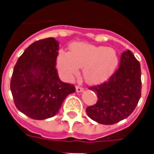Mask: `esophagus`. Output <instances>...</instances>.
Listing matches in <instances>:
<instances>
[{
  "label": "esophagus",
  "instance_id": "esophagus-1",
  "mask_svg": "<svg viewBox=\"0 0 154 154\" xmlns=\"http://www.w3.org/2000/svg\"><path fill=\"white\" fill-rule=\"evenodd\" d=\"M83 91L84 89L82 87H79V86H77V87H76V91H77V92H82Z\"/></svg>",
  "mask_w": 154,
  "mask_h": 154
}]
</instances>
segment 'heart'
Listing matches in <instances>:
<instances>
[{"instance_id":"heart-1","label":"heart","mask_w":154,"mask_h":154,"mask_svg":"<svg viewBox=\"0 0 154 154\" xmlns=\"http://www.w3.org/2000/svg\"><path fill=\"white\" fill-rule=\"evenodd\" d=\"M70 49V53L60 51L57 57V68L65 79H70L82 67L88 83H101L111 75L119 62L118 54L112 48L73 43Z\"/></svg>"}]
</instances>
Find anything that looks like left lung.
I'll list each match as a JSON object with an SVG mask.
<instances>
[{
  "label": "left lung",
  "instance_id": "left-lung-1",
  "mask_svg": "<svg viewBox=\"0 0 154 154\" xmlns=\"http://www.w3.org/2000/svg\"><path fill=\"white\" fill-rule=\"evenodd\" d=\"M141 68L130 50L121 54L119 68L106 82L89 87L97 103L87 108V116L102 125H113L130 116L141 97Z\"/></svg>",
  "mask_w": 154,
  "mask_h": 154
}]
</instances>
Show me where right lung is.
Segmentation results:
<instances>
[{
	"instance_id": "obj_1",
	"label": "right lung",
	"mask_w": 154,
	"mask_h": 154,
	"mask_svg": "<svg viewBox=\"0 0 154 154\" xmlns=\"http://www.w3.org/2000/svg\"><path fill=\"white\" fill-rule=\"evenodd\" d=\"M59 44L54 38L36 41L19 57L11 81L14 102L20 112L34 119H46L58 112L75 87L59 79L56 59Z\"/></svg>"
}]
</instances>
